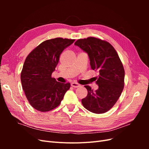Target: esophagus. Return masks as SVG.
<instances>
[{
    "label": "esophagus",
    "mask_w": 149,
    "mask_h": 149,
    "mask_svg": "<svg viewBox=\"0 0 149 149\" xmlns=\"http://www.w3.org/2000/svg\"><path fill=\"white\" fill-rule=\"evenodd\" d=\"M71 86L72 87H73V88H78V87L81 86L80 84H79L77 83H74V82L71 83Z\"/></svg>",
    "instance_id": "34e87169"
}]
</instances>
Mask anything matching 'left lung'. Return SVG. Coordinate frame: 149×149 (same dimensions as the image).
<instances>
[{
  "mask_svg": "<svg viewBox=\"0 0 149 149\" xmlns=\"http://www.w3.org/2000/svg\"><path fill=\"white\" fill-rule=\"evenodd\" d=\"M74 45L88 53L91 69L99 74L96 78L98 89L93 91L89 86H84L88 95L81 102L90 112L104 113L114 106L124 89L123 63L114 48L107 42L88 37L78 40Z\"/></svg>",
  "mask_w": 149,
  "mask_h": 149,
  "instance_id": "8db88e82",
  "label": "left lung"
}]
</instances>
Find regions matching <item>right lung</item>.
I'll list each match as a JSON object with an SVG mask.
<instances>
[{"label":"right lung","instance_id":"right-lung-1","mask_svg":"<svg viewBox=\"0 0 149 149\" xmlns=\"http://www.w3.org/2000/svg\"><path fill=\"white\" fill-rule=\"evenodd\" d=\"M74 40L56 38L40 43L26 58L21 73L22 88L30 105L42 112L59 106L70 83L52 78L61 53Z\"/></svg>","mask_w":149,"mask_h":149}]
</instances>
